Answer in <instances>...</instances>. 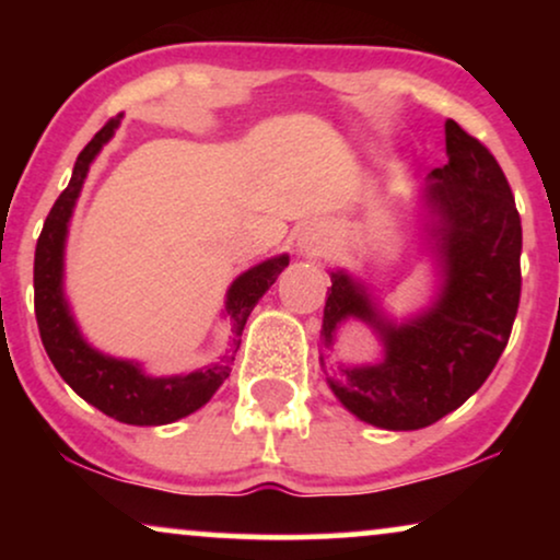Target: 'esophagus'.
Here are the masks:
<instances>
[{
    "instance_id": "obj_1",
    "label": "esophagus",
    "mask_w": 560,
    "mask_h": 560,
    "mask_svg": "<svg viewBox=\"0 0 560 560\" xmlns=\"http://www.w3.org/2000/svg\"><path fill=\"white\" fill-rule=\"evenodd\" d=\"M298 247H301V255H305V257H318L320 252L326 249V236L320 234L318 229H308V232L301 234Z\"/></svg>"
}]
</instances>
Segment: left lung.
Here are the masks:
<instances>
[{
    "instance_id": "1",
    "label": "left lung",
    "mask_w": 560,
    "mask_h": 560,
    "mask_svg": "<svg viewBox=\"0 0 560 560\" xmlns=\"http://www.w3.org/2000/svg\"><path fill=\"white\" fill-rule=\"evenodd\" d=\"M448 163L428 175L425 242L441 272L433 305L402 324L382 316L364 285L331 272L324 349L341 320L380 334L377 364L336 366L326 382L349 412L385 431H418L464 405L492 374L520 305L523 226L500 163L477 137L446 119ZM326 372V357L320 354Z\"/></svg>"
}]
</instances>
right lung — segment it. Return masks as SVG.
<instances>
[{
  "instance_id": "add662e5",
  "label": "right lung",
  "mask_w": 560,
  "mask_h": 560,
  "mask_svg": "<svg viewBox=\"0 0 560 560\" xmlns=\"http://www.w3.org/2000/svg\"><path fill=\"white\" fill-rule=\"evenodd\" d=\"M119 127V117L106 121L86 148L81 150L73 165L71 183L45 219L40 240L35 247V318L40 328L43 347L48 351L52 366L60 377L73 387L89 405H94L119 423L129 425H165L180 420L203 408L213 393L224 385L232 372L236 349L242 343V331L252 308L262 298L278 275L285 270L290 257L280 255L265 259L232 282L226 293V313L232 318V339L224 357L190 374L175 377H150L142 366L129 359H114L102 354L83 339L79 326L71 316L63 295V252L68 221H71L75 198H79L89 165L112 140L114 129Z\"/></svg>"
}]
</instances>
